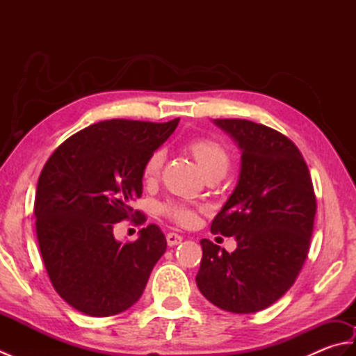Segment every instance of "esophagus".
I'll list each match as a JSON object with an SVG mask.
<instances>
[{
  "label": "esophagus",
  "instance_id": "esophagus-1",
  "mask_svg": "<svg viewBox=\"0 0 356 356\" xmlns=\"http://www.w3.org/2000/svg\"><path fill=\"white\" fill-rule=\"evenodd\" d=\"M180 241H182V236H179V234L176 232L166 234V243H168V246H176L180 243Z\"/></svg>",
  "mask_w": 356,
  "mask_h": 356
}]
</instances>
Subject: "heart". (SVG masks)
<instances>
[{"instance_id": "1", "label": "heart", "mask_w": 356, "mask_h": 356, "mask_svg": "<svg viewBox=\"0 0 356 356\" xmlns=\"http://www.w3.org/2000/svg\"><path fill=\"white\" fill-rule=\"evenodd\" d=\"M186 151L194 157V161L197 162L199 168L202 170L203 176L205 177L216 172L225 174L226 170H228L229 166L228 151H226V148L222 145V143H218L214 139H208V138L193 139L186 143ZM163 161H165V154L161 149L154 151V153L147 159L142 171V176L145 182H153V180L159 177V174H161V170L163 166ZM165 213L168 214L172 220H176L180 225L190 226L197 220V214H195V211L185 205H168L165 207Z\"/></svg>"}]
</instances>
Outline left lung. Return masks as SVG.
<instances>
[{"instance_id":"left-lung-1","label":"left lung","mask_w":356,"mask_h":356,"mask_svg":"<svg viewBox=\"0 0 356 356\" xmlns=\"http://www.w3.org/2000/svg\"><path fill=\"white\" fill-rule=\"evenodd\" d=\"M241 153L237 185L211 232L236 237L228 252L202 238L199 291L223 311L252 314L293 284L306 261L316 211L300 149L275 130L246 119H214Z\"/></svg>"}]
</instances>
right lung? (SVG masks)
Listing matches in <instances>:
<instances>
[{
    "label": "right lung",
    "mask_w": 356,
    "mask_h": 356,
    "mask_svg": "<svg viewBox=\"0 0 356 356\" xmlns=\"http://www.w3.org/2000/svg\"><path fill=\"white\" fill-rule=\"evenodd\" d=\"M177 124L104 120L73 134L44 165L33 211L38 243L53 287L76 311H127L165 254L166 238L156 225L125 245L113 229L139 216L130 202L142 195L143 165Z\"/></svg>",
    "instance_id": "1"
}]
</instances>
